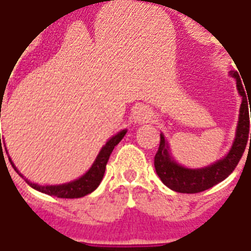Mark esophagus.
I'll use <instances>...</instances> for the list:
<instances>
[{"label": "esophagus", "mask_w": 251, "mask_h": 251, "mask_svg": "<svg viewBox=\"0 0 251 251\" xmlns=\"http://www.w3.org/2000/svg\"><path fill=\"white\" fill-rule=\"evenodd\" d=\"M132 119H133L136 124L148 123V122H151L153 119V115L151 110L145 107V106H137V107H135L133 112H132Z\"/></svg>", "instance_id": "obj_1"}]
</instances>
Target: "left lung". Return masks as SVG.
Wrapping results in <instances>:
<instances>
[{
	"mask_svg": "<svg viewBox=\"0 0 251 251\" xmlns=\"http://www.w3.org/2000/svg\"><path fill=\"white\" fill-rule=\"evenodd\" d=\"M230 75L236 79L237 90L242 97V103L240 107L236 137L230 151L224 158L216 161L215 164L209 165L207 168H184L174 161L172 154L169 153V145L168 141L165 140V136L162 133L160 135L161 141L158 151L154 156V168L165 186L172 188L173 191L182 192V194H196L220 183L221 180H224L236 169L244 154L246 144H249V140L251 145V133H249L250 119H249L248 99H246L248 90L245 91L246 87L244 89V83L241 82V77L237 72H230Z\"/></svg>",
	"mask_w": 251,
	"mask_h": 251,
	"instance_id": "1",
	"label": "left lung"
}]
</instances>
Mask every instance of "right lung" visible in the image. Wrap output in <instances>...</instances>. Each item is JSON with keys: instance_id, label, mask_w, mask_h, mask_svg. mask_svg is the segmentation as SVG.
<instances>
[{"instance_id": "add662e5", "label": "right lung", "mask_w": 251, "mask_h": 251, "mask_svg": "<svg viewBox=\"0 0 251 251\" xmlns=\"http://www.w3.org/2000/svg\"><path fill=\"white\" fill-rule=\"evenodd\" d=\"M126 133H127V129H123V131H120L119 133H116L115 136H112L111 139L106 143V145L100 149V152H99V154L97 156V158H95L94 164L91 165V168L89 169L82 176H79L78 179L72 180L69 183L59 184V186H40V184L32 183L30 180H27L26 178H25V179H26L27 184H30L31 187L35 188V190H38V191L43 192V194H47V195L57 196V198H64V199L82 198V196L90 194V192H93L95 188L98 187L99 183H100V180H102V178H103L104 176V170H106V165H107V161L108 158H110V154H111L112 151H114V148L122 141V139H123ZM9 161H10V164L13 165V168L15 169V172L18 173L21 176H23L22 174L17 170V168H15L14 164L11 162L10 158H9Z\"/></svg>"}]
</instances>
